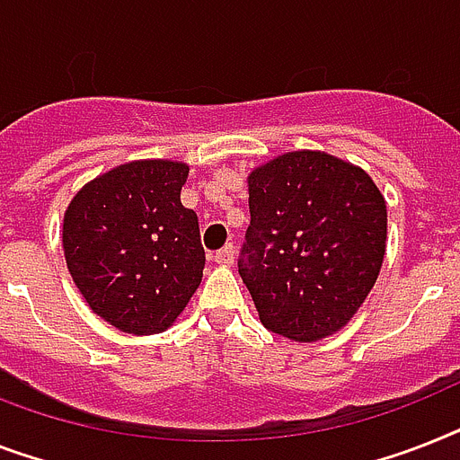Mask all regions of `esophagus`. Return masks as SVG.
I'll return each instance as SVG.
<instances>
[{
    "label": "esophagus",
    "instance_id": "esophagus-1",
    "mask_svg": "<svg viewBox=\"0 0 460 460\" xmlns=\"http://www.w3.org/2000/svg\"><path fill=\"white\" fill-rule=\"evenodd\" d=\"M234 252H236V250H234V245H224V248H219L217 252H215V255H212V260H215V262L217 264H224V267H226V264H231L234 262Z\"/></svg>",
    "mask_w": 460,
    "mask_h": 460
}]
</instances>
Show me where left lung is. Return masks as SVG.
<instances>
[{
	"label": "left lung",
	"mask_w": 460,
	"mask_h": 460,
	"mask_svg": "<svg viewBox=\"0 0 460 460\" xmlns=\"http://www.w3.org/2000/svg\"><path fill=\"white\" fill-rule=\"evenodd\" d=\"M250 226L238 255L264 326L312 342L361 307L383 267L385 198L359 167L295 151L248 177Z\"/></svg>",
	"instance_id": "obj_1"
}]
</instances>
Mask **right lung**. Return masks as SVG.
<instances>
[{
  "label": "right lung",
  "instance_id": "right-lung-1",
  "mask_svg": "<svg viewBox=\"0 0 460 460\" xmlns=\"http://www.w3.org/2000/svg\"><path fill=\"white\" fill-rule=\"evenodd\" d=\"M184 163L134 160L82 186L63 217L75 286L122 333L165 331L200 286L205 250L181 205Z\"/></svg>",
  "mask_w": 460,
  "mask_h": 460
}]
</instances>
